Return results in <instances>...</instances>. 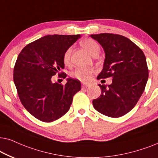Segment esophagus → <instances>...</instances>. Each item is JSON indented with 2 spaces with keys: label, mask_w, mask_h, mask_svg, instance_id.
<instances>
[{
  "label": "esophagus",
  "mask_w": 158,
  "mask_h": 158,
  "mask_svg": "<svg viewBox=\"0 0 158 158\" xmlns=\"http://www.w3.org/2000/svg\"><path fill=\"white\" fill-rule=\"evenodd\" d=\"M89 87V85H88V84L83 83L82 85H81V87H82V89H86V88H87Z\"/></svg>",
  "instance_id": "obj_1"
}]
</instances>
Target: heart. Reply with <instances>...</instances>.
Wrapping results in <instances>:
<instances>
[{
    "instance_id": "1",
    "label": "heart",
    "mask_w": 158,
    "mask_h": 158,
    "mask_svg": "<svg viewBox=\"0 0 158 158\" xmlns=\"http://www.w3.org/2000/svg\"><path fill=\"white\" fill-rule=\"evenodd\" d=\"M81 45L89 52L92 56L97 52H100V45L95 40L92 39H85L81 43ZM72 52V48L70 47L66 49L63 56V61L66 66L71 64V56ZM94 70L90 68H77L71 73V77L80 81H86L91 79Z\"/></svg>"
}]
</instances>
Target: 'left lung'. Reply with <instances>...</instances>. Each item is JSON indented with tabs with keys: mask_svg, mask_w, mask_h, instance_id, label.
<instances>
[{
	"mask_svg": "<svg viewBox=\"0 0 158 158\" xmlns=\"http://www.w3.org/2000/svg\"><path fill=\"white\" fill-rule=\"evenodd\" d=\"M103 48V69L98 79L112 77L108 87L98 85L101 94L92 101L94 109L102 114L118 118L134 108L144 92L149 73L144 52L129 38L120 35H91Z\"/></svg>",
	"mask_w": 158,
	"mask_h": 158,
	"instance_id": "1",
	"label": "left lung"
}]
</instances>
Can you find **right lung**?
I'll list each match as a JSON object with an SVG mask.
<instances>
[{"label": "right lung", "instance_id": "obj_1", "mask_svg": "<svg viewBox=\"0 0 158 158\" xmlns=\"http://www.w3.org/2000/svg\"><path fill=\"white\" fill-rule=\"evenodd\" d=\"M80 35H47L29 43L19 54L14 69V81L21 102L40 121L52 122L68 112L73 97L81 89L78 79H67L65 85L52 83V76L65 73L63 56Z\"/></svg>", "mask_w": 158, "mask_h": 158}]
</instances>
